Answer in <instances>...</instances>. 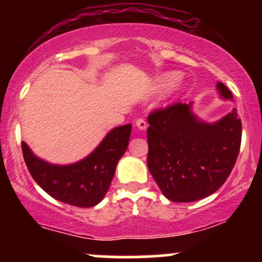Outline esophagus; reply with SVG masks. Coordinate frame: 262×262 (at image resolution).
I'll list each match as a JSON object with an SVG mask.
<instances>
[{"instance_id":"esophagus-1","label":"esophagus","mask_w":262,"mask_h":262,"mask_svg":"<svg viewBox=\"0 0 262 262\" xmlns=\"http://www.w3.org/2000/svg\"><path fill=\"white\" fill-rule=\"evenodd\" d=\"M135 125H137L138 129H140V130H145L146 127H148V124H146V122L144 121V119H138L137 122H135Z\"/></svg>"}]
</instances>
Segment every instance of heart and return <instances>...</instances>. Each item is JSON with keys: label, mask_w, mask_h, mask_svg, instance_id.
<instances>
[{"label": "heart", "mask_w": 262, "mask_h": 262, "mask_svg": "<svg viewBox=\"0 0 262 262\" xmlns=\"http://www.w3.org/2000/svg\"><path fill=\"white\" fill-rule=\"evenodd\" d=\"M181 79V74L177 71H167L159 75L152 83V93L154 95H161V93L169 91Z\"/></svg>", "instance_id": "obj_1"}]
</instances>
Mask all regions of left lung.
Wrapping results in <instances>:
<instances>
[{"label": "left lung", "instance_id": "1", "mask_svg": "<svg viewBox=\"0 0 262 262\" xmlns=\"http://www.w3.org/2000/svg\"><path fill=\"white\" fill-rule=\"evenodd\" d=\"M219 97L234 102L223 82ZM148 167L172 202H194L214 193L230 175L242 144V121L233 108L215 122L193 112V102L176 103L149 116Z\"/></svg>", "mask_w": 262, "mask_h": 262}]
</instances>
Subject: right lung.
<instances>
[{"instance_id":"right-lung-1","label":"right lung","mask_w":262,"mask_h":262,"mask_svg":"<svg viewBox=\"0 0 262 262\" xmlns=\"http://www.w3.org/2000/svg\"><path fill=\"white\" fill-rule=\"evenodd\" d=\"M132 124L111 129L86 158L59 165L37 156L26 141L23 158L34 181L62 203L89 208L98 204L110 189L118 161L127 151Z\"/></svg>"}]
</instances>
